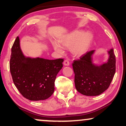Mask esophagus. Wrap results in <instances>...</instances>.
Wrapping results in <instances>:
<instances>
[{"instance_id": "esophagus-1", "label": "esophagus", "mask_w": 126, "mask_h": 126, "mask_svg": "<svg viewBox=\"0 0 126 126\" xmlns=\"http://www.w3.org/2000/svg\"><path fill=\"white\" fill-rule=\"evenodd\" d=\"M63 65H65V66H68V65H69V61L67 60H65V61H63Z\"/></svg>"}]
</instances>
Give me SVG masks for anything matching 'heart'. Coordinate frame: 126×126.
Masks as SVG:
<instances>
[{"mask_svg": "<svg viewBox=\"0 0 126 126\" xmlns=\"http://www.w3.org/2000/svg\"><path fill=\"white\" fill-rule=\"evenodd\" d=\"M92 35L90 32L82 34L80 32H76L60 41V44L66 48H70L72 53L76 56H80L87 52L90 46ZM54 49L60 53L63 52V49L58 44L53 45Z\"/></svg>", "mask_w": 126, "mask_h": 126, "instance_id": "1", "label": "heart"}]
</instances>
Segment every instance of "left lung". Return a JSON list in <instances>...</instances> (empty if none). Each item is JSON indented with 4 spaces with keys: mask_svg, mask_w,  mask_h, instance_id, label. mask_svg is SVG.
<instances>
[{
    "mask_svg": "<svg viewBox=\"0 0 126 126\" xmlns=\"http://www.w3.org/2000/svg\"><path fill=\"white\" fill-rule=\"evenodd\" d=\"M94 51H88L72 64L76 88L85 96H97L104 92L110 87L116 71L113 49L108 51L110 58L107 63L100 66H95L92 63L91 56Z\"/></svg>",
    "mask_w": 126,
    "mask_h": 126,
    "instance_id": "8db88e82",
    "label": "left lung"
}]
</instances>
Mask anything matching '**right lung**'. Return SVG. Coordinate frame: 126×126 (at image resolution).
Masks as SVG:
<instances>
[{"instance_id": "add662e5", "label": "right lung", "mask_w": 126, "mask_h": 126, "mask_svg": "<svg viewBox=\"0 0 126 126\" xmlns=\"http://www.w3.org/2000/svg\"><path fill=\"white\" fill-rule=\"evenodd\" d=\"M63 58L46 60L26 58L16 37L11 48L10 70L15 87L24 97L32 101L43 100L54 91L56 76L63 68Z\"/></svg>"}]
</instances>
